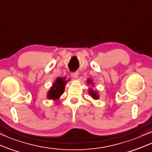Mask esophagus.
<instances>
[{"label": "esophagus", "mask_w": 152, "mask_h": 152, "mask_svg": "<svg viewBox=\"0 0 152 152\" xmlns=\"http://www.w3.org/2000/svg\"><path fill=\"white\" fill-rule=\"evenodd\" d=\"M72 76L74 78H77L78 77V72H74L72 73Z\"/></svg>", "instance_id": "obj_1"}]
</instances>
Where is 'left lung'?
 <instances>
[{"label": "left lung", "mask_w": 152, "mask_h": 152, "mask_svg": "<svg viewBox=\"0 0 152 152\" xmlns=\"http://www.w3.org/2000/svg\"><path fill=\"white\" fill-rule=\"evenodd\" d=\"M87 83L88 85H92V86H94V83H93L92 82V80L91 79H88L87 80ZM88 92L89 94L91 96H92V99H99V95L98 92H96V91H94L92 90V88H89V90H88Z\"/></svg>", "instance_id": "obj_1"}]
</instances>
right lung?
Returning <instances> with one entry per match:
<instances>
[{
	"instance_id": "obj_1",
	"label": "right lung",
	"mask_w": 152,
	"mask_h": 152,
	"mask_svg": "<svg viewBox=\"0 0 152 152\" xmlns=\"http://www.w3.org/2000/svg\"><path fill=\"white\" fill-rule=\"evenodd\" d=\"M68 81L69 80H66V78L64 77L56 78L47 93L48 99L53 101L59 99L61 95L63 94L65 86Z\"/></svg>"
}]
</instances>
